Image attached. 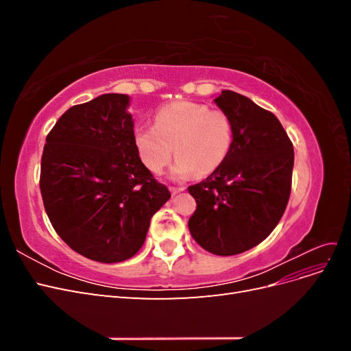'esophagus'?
Segmentation results:
<instances>
[{"instance_id": "34e87169", "label": "esophagus", "mask_w": 351, "mask_h": 351, "mask_svg": "<svg viewBox=\"0 0 351 351\" xmlns=\"http://www.w3.org/2000/svg\"><path fill=\"white\" fill-rule=\"evenodd\" d=\"M169 190H171L173 195H177V193H180V192H183L184 187H183V186H180V187H169Z\"/></svg>"}]
</instances>
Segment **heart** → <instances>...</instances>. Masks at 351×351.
Masks as SVG:
<instances>
[{"instance_id": "heart-1", "label": "heart", "mask_w": 351, "mask_h": 351, "mask_svg": "<svg viewBox=\"0 0 351 351\" xmlns=\"http://www.w3.org/2000/svg\"><path fill=\"white\" fill-rule=\"evenodd\" d=\"M231 143L228 114L192 101L164 105L156 111L154 125H139L134 130L137 152L154 174L164 171L174 145L177 158L171 171L177 178L215 171L226 161Z\"/></svg>"}]
</instances>
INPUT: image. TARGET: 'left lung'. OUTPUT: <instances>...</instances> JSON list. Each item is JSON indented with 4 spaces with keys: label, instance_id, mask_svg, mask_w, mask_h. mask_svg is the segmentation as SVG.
<instances>
[{
    "label": "left lung",
    "instance_id": "8db88e82",
    "mask_svg": "<svg viewBox=\"0 0 351 351\" xmlns=\"http://www.w3.org/2000/svg\"><path fill=\"white\" fill-rule=\"evenodd\" d=\"M214 101L231 119L232 143L221 167L189 187L196 200L189 230L205 250L231 256L277 227L290 199L294 151L277 117L247 97L222 90Z\"/></svg>",
    "mask_w": 351,
    "mask_h": 351
}]
</instances>
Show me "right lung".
Returning a JSON list of instances; mask_svg holds the SVG:
<instances>
[{
	"mask_svg": "<svg viewBox=\"0 0 351 351\" xmlns=\"http://www.w3.org/2000/svg\"><path fill=\"white\" fill-rule=\"evenodd\" d=\"M129 104L127 95L105 93L69 108L48 133L40 161L52 227L74 252L104 263L134 256L171 197L141 161Z\"/></svg>",
	"mask_w": 351,
	"mask_h": 351,
	"instance_id": "right-lung-1",
	"label": "right lung"
}]
</instances>
